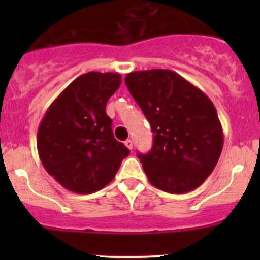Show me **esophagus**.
Instances as JSON below:
<instances>
[{"label":"esophagus","instance_id":"esophagus-1","mask_svg":"<svg viewBox=\"0 0 260 260\" xmlns=\"http://www.w3.org/2000/svg\"><path fill=\"white\" fill-rule=\"evenodd\" d=\"M124 145H125V147H127L128 149H132V147H133V142H132V140H127L124 142Z\"/></svg>","mask_w":260,"mask_h":260}]
</instances>
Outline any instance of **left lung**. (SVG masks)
I'll return each instance as SVG.
<instances>
[{
    "instance_id": "8db88e82",
    "label": "left lung",
    "mask_w": 260,
    "mask_h": 260,
    "mask_svg": "<svg viewBox=\"0 0 260 260\" xmlns=\"http://www.w3.org/2000/svg\"><path fill=\"white\" fill-rule=\"evenodd\" d=\"M125 85L153 132V147L138 154L148 181L170 193L198 188L214 171L224 133L208 95L166 69L132 72Z\"/></svg>"
}]
</instances>
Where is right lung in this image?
Segmentation results:
<instances>
[{"instance_id":"1","label":"right lung","mask_w":260,"mask_h":260,"mask_svg":"<svg viewBox=\"0 0 260 260\" xmlns=\"http://www.w3.org/2000/svg\"><path fill=\"white\" fill-rule=\"evenodd\" d=\"M122 83L118 73L89 72L50 104L38 131L44 169L67 190L91 193L114 179L129 149L112 132L108 99Z\"/></svg>"}]
</instances>
